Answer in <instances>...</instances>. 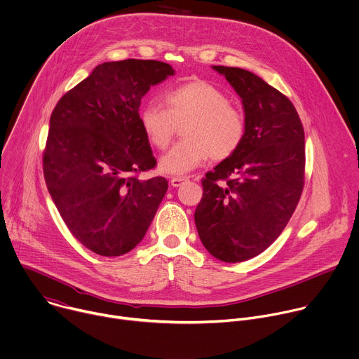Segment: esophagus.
Here are the masks:
<instances>
[{
    "label": "esophagus",
    "mask_w": 359,
    "mask_h": 359,
    "mask_svg": "<svg viewBox=\"0 0 359 359\" xmlns=\"http://www.w3.org/2000/svg\"><path fill=\"white\" fill-rule=\"evenodd\" d=\"M183 182H187V177H186V176H173V177L170 179V184H172L173 187L182 186Z\"/></svg>",
    "instance_id": "obj_1"
}]
</instances>
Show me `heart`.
I'll return each instance as SVG.
<instances>
[{"label": "heart", "mask_w": 359, "mask_h": 359, "mask_svg": "<svg viewBox=\"0 0 359 359\" xmlns=\"http://www.w3.org/2000/svg\"><path fill=\"white\" fill-rule=\"evenodd\" d=\"M166 108L158 101L147 102L140 111V123L148 141L163 151L182 126L179 141L161 161L163 172L183 175L207 158L221 162L241 147L247 121L241 109L205 80H190L165 94Z\"/></svg>", "instance_id": "obj_1"}]
</instances>
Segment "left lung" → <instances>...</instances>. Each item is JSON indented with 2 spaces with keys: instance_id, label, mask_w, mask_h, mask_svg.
I'll return each instance as SVG.
<instances>
[{
  "instance_id": "obj_1",
  "label": "left lung",
  "mask_w": 359,
  "mask_h": 359,
  "mask_svg": "<svg viewBox=\"0 0 359 359\" xmlns=\"http://www.w3.org/2000/svg\"><path fill=\"white\" fill-rule=\"evenodd\" d=\"M244 104L245 138L201 179L194 221L205 250L228 264L264 252L293 215L303 187L304 130L292 101L257 74L212 66Z\"/></svg>"
}]
</instances>
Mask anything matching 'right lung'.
<instances>
[{
	"label": "right lung",
	"instance_id": "right-lung-1",
	"mask_svg": "<svg viewBox=\"0 0 359 359\" xmlns=\"http://www.w3.org/2000/svg\"><path fill=\"white\" fill-rule=\"evenodd\" d=\"M173 73L158 60L105 62L52 111L45 182L72 235L97 255L134 250L165 197V177L140 179L156 168L140 105L151 86Z\"/></svg>",
	"mask_w": 359,
	"mask_h": 359
}]
</instances>
